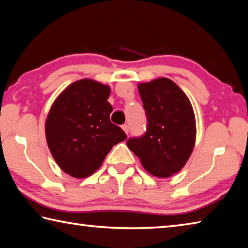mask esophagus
I'll return each mask as SVG.
<instances>
[{
  "mask_svg": "<svg viewBox=\"0 0 248 248\" xmlns=\"http://www.w3.org/2000/svg\"><path fill=\"white\" fill-rule=\"evenodd\" d=\"M123 130L124 131L128 134V132H129V125L127 124H123Z\"/></svg>",
  "mask_w": 248,
  "mask_h": 248,
  "instance_id": "1",
  "label": "esophagus"
}]
</instances>
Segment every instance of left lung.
<instances>
[{
	"instance_id": "obj_1",
	"label": "left lung",
	"mask_w": 248,
	"mask_h": 248,
	"mask_svg": "<svg viewBox=\"0 0 248 248\" xmlns=\"http://www.w3.org/2000/svg\"><path fill=\"white\" fill-rule=\"evenodd\" d=\"M145 110L146 131L130 138L128 148L156 177L178 173L189 158L196 140V121L186 94L170 78L138 85Z\"/></svg>"
}]
</instances>
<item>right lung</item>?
<instances>
[{
    "label": "right lung",
    "mask_w": 248,
    "mask_h": 248,
    "mask_svg": "<svg viewBox=\"0 0 248 248\" xmlns=\"http://www.w3.org/2000/svg\"><path fill=\"white\" fill-rule=\"evenodd\" d=\"M109 86L84 78L54 100L46 121V138L60 169L75 178L95 173L115 144L127 139L110 121Z\"/></svg>",
    "instance_id": "right-lung-1"
}]
</instances>
